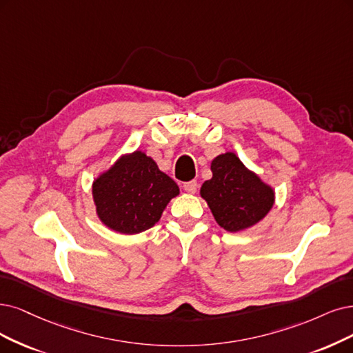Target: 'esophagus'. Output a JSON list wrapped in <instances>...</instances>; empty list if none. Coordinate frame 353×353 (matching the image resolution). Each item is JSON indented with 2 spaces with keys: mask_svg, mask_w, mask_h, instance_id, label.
<instances>
[{
  "mask_svg": "<svg viewBox=\"0 0 353 353\" xmlns=\"http://www.w3.org/2000/svg\"><path fill=\"white\" fill-rule=\"evenodd\" d=\"M183 189L188 193H196V190H198V181L196 180L186 181V183H183Z\"/></svg>",
  "mask_w": 353,
  "mask_h": 353,
  "instance_id": "obj_1",
  "label": "esophagus"
}]
</instances>
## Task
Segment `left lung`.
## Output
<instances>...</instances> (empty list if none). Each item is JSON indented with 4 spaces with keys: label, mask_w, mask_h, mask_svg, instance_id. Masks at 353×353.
<instances>
[{
    "label": "left lung",
    "mask_w": 353,
    "mask_h": 353,
    "mask_svg": "<svg viewBox=\"0 0 353 353\" xmlns=\"http://www.w3.org/2000/svg\"><path fill=\"white\" fill-rule=\"evenodd\" d=\"M212 179L201 188L216 223L230 232L257 224L270 211L275 193L234 152L218 155L211 164Z\"/></svg>",
    "instance_id": "1"
}]
</instances>
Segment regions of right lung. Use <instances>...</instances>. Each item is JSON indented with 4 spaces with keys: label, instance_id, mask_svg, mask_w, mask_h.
Here are the masks:
<instances>
[{
    "label": "right lung",
    "instance_id": "right-lung-1",
    "mask_svg": "<svg viewBox=\"0 0 353 353\" xmlns=\"http://www.w3.org/2000/svg\"><path fill=\"white\" fill-rule=\"evenodd\" d=\"M179 186L141 151L126 155L93 183L97 215L104 225L138 234L159 223Z\"/></svg>",
    "mask_w": 353,
    "mask_h": 353
}]
</instances>
